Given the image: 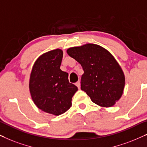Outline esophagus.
<instances>
[{
    "instance_id": "obj_1",
    "label": "esophagus",
    "mask_w": 147,
    "mask_h": 147,
    "mask_svg": "<svg viewBox=\"0 0 147 147\" xmlns=\"http://www.w3.org/2000/svg\"><path fill=\"white\" fill-rule=\"evenodd\" d=\"M76 86L79 88V89H80L81 88V83H80V81H78L76 83Z\"/></svg>"
}]
</instances>
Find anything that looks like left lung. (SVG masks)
<instances>
[{
	"label": "left lung",
	"instance_id": "obj_1",
	"mask_svg": "<svg viewBox=\"0 0 147 147\" xmlns=\"http://www.w3.org/2000/svg\"><path fill=\"white\" fill-rule=\"evenodd\" d=\"M66 52L83 67L81 90L95 104L103 107L113 106L124 92L125 76L112 54L95 44L72 47Z\"/></svg>",
	"mask_w": 147,
	"mask_h": 147
}]
</instances>
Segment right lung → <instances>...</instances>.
<instances>
[{
  "label": "right lung",
  "mask_w": 147,
  "mask_h": 147,
  "mask_svg": "<svg viewBox=\"0 0 147 147\" xmlns=\"http://www.w3.org/2000/svg\"><path fill=\"white\" fill-rule=\"evenodd\" d=\"M63 52L57 48L43 54L36 60L29 82L35 105L45 112L59 116L72 106L78 88L68 81V74L60 69Z\"/></svg>",
  "instance_id": "obj_1"
}]
</instances>
